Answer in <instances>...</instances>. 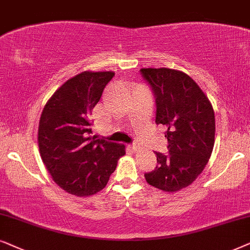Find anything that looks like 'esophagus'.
Instances as JSON below:
<instances>
[{
  "label": "esophagus",
  "instance_id": "obj_1",
  "mask_svg": "<svg viewBox=\"0 0 250 250\" xmlns=\"http://www.w3.org/2000/svg\"><path fill=\"white\" fill-rule=\"evenodd\" d=\"M130 148H131V149H134V151H137V149L139 148V145H138V144H136V143H134V144H131V145H130Z\"/></svg>",
  "mask_w": 250,
  "mask_h": 250
}]
</instances>
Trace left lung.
Masks as SVG:
<instances>
[{
    "instance_id": "8db88e82",
    "label": "left lung",
    "mask_w": 250,
    "mask_h": 250,
    "mask_svg": "<svg viewBox=\"0 0 250 250\" xmlns=\"http://www.w3.org/2000/svg\"><path fill=\"white\" fill-rule=\"evenodd\" d=\"M155 98V122L167 128L168 153L155 152L158 165L144 175L165 192L186 188L201 174L215 142V114L200 86L188 74L171 68H142Z\"/></svg>"
}]
</instances>
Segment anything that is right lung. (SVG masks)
Listing matches in <instances>:
<instances>
[{"instance_id": "add662e5", "label": "right lung", "mask_w": 250, "mask_h": 250, "mask_svg": "<svg viewBox=\"0 0 250 250\" xmlns=\"http://www.w3.org/2000/svg\"><path fill=\"white\" fill-rule=\"evenodd\" d=\"M113 72H82L58 89L43 108L39 148L56 184L76 197H90L107 184L125 145L91 137V112Z\"/></svg>"}]
</instances>
